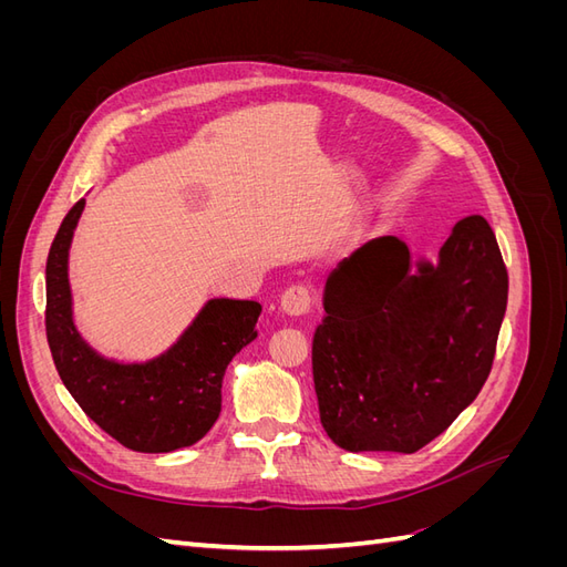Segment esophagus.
<instances>
[{
  "mask_svg": "<svg viewBox=\"0 0 567 567\" xmlns=\"http://www.w3.org/2000/svg\"><path fill=\"white\" fill-rule=\"evenodd\" d=\"M310 305H312V296L305 286H290V288L284 290V296H281L284 315L302 317V315L310 312Z\"/></svg>",
  "mask_w": 567,
  "mask_h": 567,
  "instance_id": "34e87169",
  "label": "esophagus"
}]
</instances>
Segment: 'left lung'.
Listing matches in <instances>:
<instances>
[{
	"mask_svg": "<svg viewBox=\"0 0 567 567\" xmlns=\"http://www.w3.org/2000/svg\"><path fill=\"white\" fill-rule=\"evenodd\" d=\"M508 300L485 217L461 219L435 260L381 236L326 279L312 342L323 431L348 452L425 447L483 390Z\"/></svg>",
	"mask_w": 567,
	"mask_h": 567,
	"instance_id": "8db88e82",
	"label": "left lung"
}]
</instances>
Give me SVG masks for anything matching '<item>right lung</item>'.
Returning a JSON list of instances; mask_svg holds the SVG:
<instances>
[{"label": "right lung", "instance_id": "add662e5", "mask_svg": "<svg viewBox=\"0 0 567 567\" xmlns=\"http://www.w3.org/2000/svg\"><path fill=\"white\" fill-rule=\"evenodd\" d=\"M61 221L47 257V340L73 400L127 450L165 454L192 447L221 411V381L236 352L257 338L262 305L210 298L184 333L146 362H120L90 346L75 323L68 260L84 210Z\"/></svg>", "mask_w": 567, "mask_h": 567}]
</instances>
